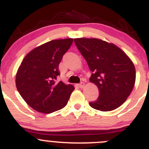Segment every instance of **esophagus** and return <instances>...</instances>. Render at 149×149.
<instances>
[{"instance_id": "34e87169", "label": "esophagus", "mask_w": 149, "mask_h": 149, "mask_svg": "<svg viewBox=\"0 0 149 149\" xmlns=\"http://www.w3.org/2000/svg\"><path fill=\"white\" fill-rule=\"evenodd\" d=\"M78 86H79V88H82L84 86V82H81V83H80V84H78Z\"/></svg>"}]
</instances>
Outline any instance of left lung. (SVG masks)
I'll return each mask as SVG.
<instances>
[{"label": "left lung", "mask_w": 149, "mask_h": 149, "mask_svg": "<svg viewBox=\"0 0 149 149\" xmlns=\"http://www.w3.org/2000/svg\"><path fill=\"white\" fill-rule=\"evenodd\" d=\"M74 42L93 73L90 81L99 88V97L90 106L101 111L119 108L134 86L133 62L118 47L101 39L81 38Z\"/></svg>", "instance_id": "8db88e82"}]
</instances>
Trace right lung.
<instances>
[{
	"instance_id": "1",
	"label": "right lung",
	"mask_w": 149,
	"mask_h": 149,
	"mask_svg": "<svg viewBox=\"0 0 149 149\" xmlns=\"http://www.w3.org/2000/svg\"><path fill=\"white\" fill-rule=\"evenodd\" d=\"M73 41L53 40L35 48L18 68L16 88L24 101L40 113H51L64 108L75 89L71 84L56 81L59 63Z\"/></svg>"
}]
</instances>
